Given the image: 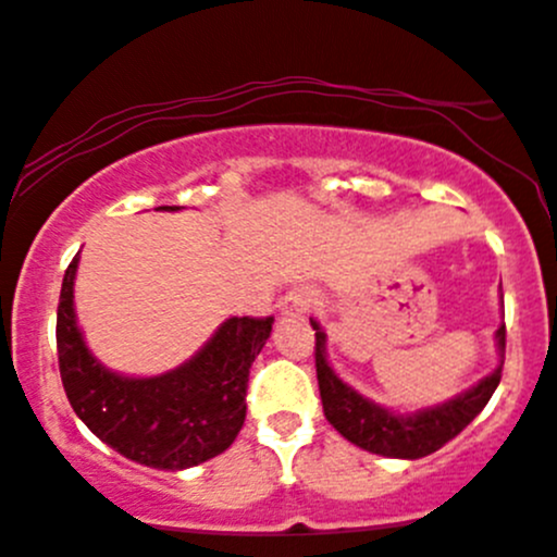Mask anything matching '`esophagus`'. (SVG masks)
<instances>
[{
    "label": "esophagus",
    "mask_w": 557,
    "mask_h": 557,
    "mask_svg": "<svg viewBox=\"0 0 557 557\" xmlns=\"http://www.w3.org/2000/svg\"><path fill=\"white\" fill-rule=\"evenodd\" d=\"M314 301V290L309 285H298V288H290L280 301V309H283L285 317H301L307 314V309Z\"/></svg>",
    "instance_id": "esophagus-1"
}]
</instances>
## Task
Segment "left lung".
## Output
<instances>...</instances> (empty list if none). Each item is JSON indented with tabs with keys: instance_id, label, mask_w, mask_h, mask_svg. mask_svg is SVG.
<instances>
[{
	"instance_id": "1",
	"label": "left lung",
	"mask_w": 557,
	"mask_h": 557,
	"mask_svg": "<svg viewBox=\"0 0 557 557\" xmlns=\"http://www.w3.org/2000/svg\"><path fill=\"white\" fill-rule=\"evenodd\" d=\"M311 327L317 330L314 362L325 418L341 436L357 444V447L372 451V455L418 460V457L442 449L486 407L494 388L499 386V377H503V362H499L497 370L488 372L484 381L462 391L455 399L436 407L418 409L412 414H396L388 412L386 407H377L375 401L364 399L362 394H357L335 375L325 357V330L320 327L317 320H311ZM497 346L499 354H505V325H499L497 330Z\"/></svg>"
}]
</instances>
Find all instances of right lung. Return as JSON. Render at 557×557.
<instances>
[{"mask_svg": "<svg viewBox=\"0 0 557 557\" xmlns=\"http://www.w3.org/2000/svg\"><path fill=\"white\" fill-rule=\"evenodd\" d=\"M76 267L78 256L65 269L58 304V362L73 412L139 466L185 470L222 455L246 423L248 372L272 333V317H230L176 370L126 377L102 368L84 344L73 311Z\"/></svg>", "mask_w": 557, "mask_h": 557, "instance_id": "1", "label": "right lung"}]
</instances>
